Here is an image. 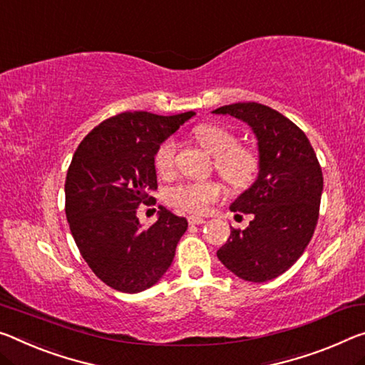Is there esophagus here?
Instances as JSON below:
<instances>
[{"label":"esophagus","instance_id":"34e87169","mask_svg":"<svg viewBox=\"0 0 365 365\" xmlns=\"http://www.w3.org/2000/svg\"><path fill=\"white\" fill-rule=\"evenodd\" d=\"M188 222L192 224V225H200V224H205L206 219L200 217V216H190V217H188Z\"/></svg>","mask_w":365,"mask_h":365}]
</instances>
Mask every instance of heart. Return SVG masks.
Here are the masks:
<instances>
[{
	"mask_svg": "<svg viewBox=\"0 0 365 365\" xmlns=\"http://www.w3.org/2000/svg\"><path fill=\"white\" fill-rule=\"evenodd\" d=\"M195 140L207 153L214 155V169L232 188H245L255 180L259 155L257 149L248 144L237 143L232 130L222 125L205 123L193 130ZM178 141L175 136H167L162 140L154 151V167L159 173H169L175 164ZM222 187L214 180L195 182L183 180L170 185L165 190V201L177 210L205 214L210 206L221 200Z\"/></svg>",
	"mask_w": 365,
	"mask_h": 365,
	"instance_id": "b5f03b06",
	"label": "heart"
}]
</instances>
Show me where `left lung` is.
<instances>
[{
	"mask_svg": "<svg viewBox=\"0 0 365 365\" xmlns=\"http://www.w3.org/2000/svg\"><path fill=\"white\" fill-rule=\"evenodd\" d=\"M214 113L250 125L259 151L257 182L230 206L253 219L244 230L232 227L217 258L245 281L274 279L297 262L315 232L323 190L320 162L305 133L274 108L239 102Z\"/></svg>",
	"mask_w": 365,
	"mask_h": 365,
	"instance_id": "left-lung-1",
	"label": "left lung"
}]
</instances>
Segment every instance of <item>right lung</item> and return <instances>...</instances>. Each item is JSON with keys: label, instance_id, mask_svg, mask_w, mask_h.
Returning <instances> with one entry per match:
<instances>
[{"label": "right lung", "instance_id": "1", "mask_svg": "<svg viewBox=\"0 0 365 365\" xmlns=\"http://www.w3.org/2000/svg\"><path fill=\"white\" fill-rule=\"evenodd\" d=\"M195 112L170 117L125 112L103 120L76 149L66 173L65 211L81 255L107 286L141 292L169 269L185 217L159 206L143 229L136 211L158 190L154 151Z\"/></svg>", "mask_w": 365, "mask_h": 365}]
</instances>
